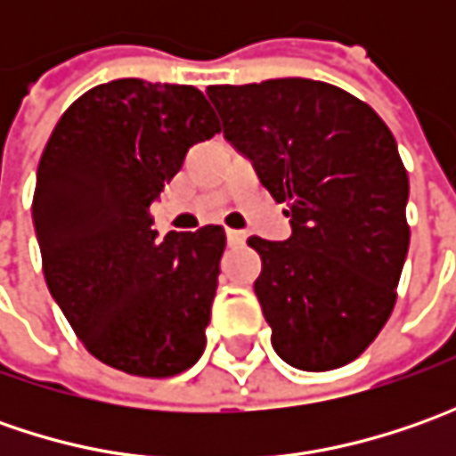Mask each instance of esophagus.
I'll list each match as a JSON object with an SVG mask.
<instances>
[{"instance_id":"obj_1","label":"esophagus","mask_w":456,"mask_h":456,"mask_svg":"<svg viewBox=\"0 0 456 456\" xmlns=\"http://www.w3.org/2000/svg\"><path fill=\"white\" fill-rule=\"evenodd\" d=\"M225 238H228L231 246H238V243L246 240V233H243V231H236V228H228V231H225Z\"/></svg>"}]
</instances>
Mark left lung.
<instances>
[{"mask_svg":"<svg viewBox=\"0 0 456 456\" xmlns=\"http://www.w3.org/2000/svg\"><path fill=\"white\" fill-rule=\"evenodd\" d=\"M208 98L291 218L284 243L248 238L276 355L314 373L347 365L388 322L409 254V175L394 134L322 80L210 86Z\"/></svg>","mask_w":456,"mask_h":456,"instance_id":"8db88e82","label":"left lung"}]
</instances>
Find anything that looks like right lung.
Instances as JSON below:
<instances>
[{"instance_id": "add662e5", "label": "right lung", "mask_w": 456, "mask_h": 456, "mask_svg": "<svg viewBox=\"0 0 456 456\" xmlns=\"http://www.w3.org/2000/svg\"><path fill=\"white\" fill-rule=\"evenodd\" d=\"M220 132L192 86L118 78L68 106L45 144L32 223L47 289L86 350L172 378L205 350L225 231H151V202L192 144Z\"/></svg>"}]
</instances>
